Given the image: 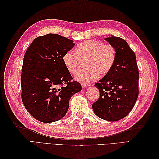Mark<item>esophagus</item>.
<instances>
[{
	"instance_id": "1",
	"label": "esophagus",
	"mask_w": 159,
	"mask_h": 159,
	"mask_svg": "<svg viewBox=\"0 0 159 159\" xmlns=\"http://www.w3.org/2000/svg\"><path fill=\"white\" fill-rule=\"evenodd\" d=\"M89 86V84H84V83H82L81 84V87H82L83 88H88Z\"/></svg>"
}]
</instances>
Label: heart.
<instances>
[{
	"label": "heart",
	"mask_w": 159,
	"mask_h": 159,
	"mask_svg": "<svg viewBox=\"0 0 159 159\" xmlns=\"http://www.w3.org/2000/svg\"><path fill=\"white\" fill-rule=\"evenodd\" d=\"M75 51L76 53L72 50L66 52L62 60L67 70L73 75L83 68L84 63L86 64L87 69L75 75L77 80L84 84L92 82L99 75H107L116 60L115 48L100 40H90L80 43Z\"/></svg>",
	"instance_id": "obj_1"
}]
</instances>
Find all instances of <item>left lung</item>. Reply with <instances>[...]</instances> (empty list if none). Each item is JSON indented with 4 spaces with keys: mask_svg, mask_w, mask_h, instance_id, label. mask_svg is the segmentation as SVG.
I'll use <instances>...</instances> for the list:
<instances>
[{
    "mask_svg": "<svg viewBox=\"0 0 159 159\" xmlns=\"http://www.w3.org/2000/svg\"><path fill=\"white\" fill-rule=\"evenodd\" d=\"M116 50V60L109 73L95 84L99 98L92 105L95 114L109 121L126 117L139 95V70L136 56L123 38H105Z\"/></svg>",
    "mask_w": 159,
    "mask_h": 159,
    "instance_id": "8db88e82",
    "label": "left lung"
}]
</instances>
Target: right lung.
<instances>
[{
    "mask_svg": "<svg viewBox=\"0 0 159 159\" xmlns=\"http://www.w3.org/2000/svg\"><path fill=\"white\" fill-rule=\"evenodd\" d=\"M73 40L56 34L35 38L24 56L21 74V98L32 116L42 123L63 118L71 97L81 90L63 62Z\"/></svg>",
    "mask_w": 159,
    "mask_h": 159,
    "instance_id": "right-lung-1",
    "label": "right lung"
}]
</instances>
